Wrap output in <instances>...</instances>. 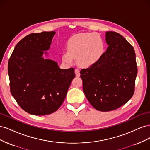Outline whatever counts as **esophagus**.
I'll return each mask as SVG.
<instances>
[{
	"label": "esophagus",
	"mask_w": 150,
	"mask_h": 150,
	"mask_svg": "<svg viewBox=\"0 0 150 150\" xmlns=\"http://www.w3.org/2000/svg\"><path fill=\"white\" fill-rule=\"evenodd\" d=\"M74 71H75L76 76H77V77H79V76H80V72H79V70L78 69H75Z\"/></svg>",
	"instance_id": "esophagus-1"
}]
</instances>
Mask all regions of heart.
I'll return each instance as SVG.
<instances>
[{
  "instance_id": "b5f03b06",
  "label": "heart",
  "mask_w": 150,
  "mask_h": 150,
  "mask_svg": "<svg viewBox=\"0 0 150 150\" xmlns=\"http://www.w3.org/2000/svg\"><path fill=\"white\" fill-rule=\"evenodd\" d=\"M104 52V44L101 36L97 33H79L72 35L67 43V51L62 55V61L72 64L75 58L82 66L94 65Z\"/></svg>"
}]
</instances>
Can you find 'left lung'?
<instances>
[{"label":"left lung","instance_id":"1","mask_svg":"<svg viewBox=\"0 0 150 150\" xmlns=\"http://www.w3.org/2000/svg\"><path fill=\"white\" fill-rule=\"evenodd\" d=\"M106 41L109 46L100 59L80 71L86 98L100 111L115 110L128 102L137 76L133 47L116 32H106Z\"/></svg>","mask_w":150,"mask_h":150}]
</instances>
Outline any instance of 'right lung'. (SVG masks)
Returning <instances> with one entry per match:
<instances>
[{"instance_id":"obj_1","label":"right lung","mask_w":150,"mask_h":150,"mask_svg":"<svg viewBox=\"0 0 150 150\" xmlns=\"http://www.w3.org/2000/svg\"><path fill=\"white\" fill-rule=\"evenodd\" d=\"M56 33L29 34L17 44L8 62L12 96L22 110L43 116L56 111L65 99L74 69H60L57 63L44 59Z\"/></svg>"}]
</instances>
